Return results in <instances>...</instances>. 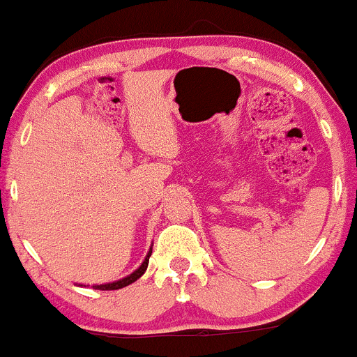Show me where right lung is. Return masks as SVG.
I'll return each mask as SVG.
<instances>
[{
	"label": "right lung",
	"mask_w": 357,
	"mask_h": 357,
	"mask_svg": "<svg viewBox=\"0 0 357 357\" xmlns=\"http://www.w3.org/2000/svg\"><path fill=\"white\" fill-rule=\"evenodd\" d=\"M150 255H152V248H150V250H149V254H146L145 261L142 262V266H139V268L136 269V271H132L129 276H126V278L117 280V282H112V283H103V285H93V289H96V290H119V289H124V287L131 285V283H135L136 280L142 278L143 273L146 271V268H149Z\"/></svg>",
	"instance_id": "obj_1"
}]
</instances>
